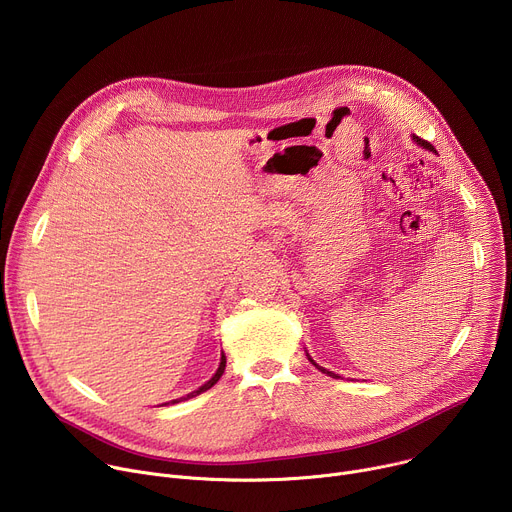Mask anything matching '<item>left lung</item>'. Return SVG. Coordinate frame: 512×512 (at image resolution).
Instances as JSON below:
<instances>
[{
  "mask_svg": "<svg viewBox=\"0 0 512 512\" xmlns=\"http://www.w3.org/2000/svg\"><path fill=\"white\" fill-rule=\"evenodd\" d=\"M413 139H415V143H419V145H421V148H425V150H429V152H435V150H433V145H431V143H427V141H425V139H419V137H417V135H413ZM306 356H308V360H310V362H312V364H314V367H316V369H318V371H322V373H324V375H328V377H332V379H338V375H334V373H332V371H328V369H324V367H320V364H316V360H314V358H312V356H310V354H308V352H306Z\"/></svg>",
  "mask_w": 512,
  "mask_h": 512,
  "instance_id": "obj_1",
  "label": "left lung"
}]
</instances>
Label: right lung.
Returning <instances> with one entry per match:
<instances>
[{
    "label": "right lung",
    "instance_id": "obj_1",
    "mask_svg": "<svg viewBox=\"0 0 512 512\" xmlns=\"http://www.w3.org/2000/svg\"><path fill=\"white\" fill-rule=\"evenodd\" d=\"M225 367H227V358H225V354L221 356V364H218V369H216V373L212 375V379L208 381V383H204L200 389H196V391H192V393H188L186 397H180V399H174L172 403H180V401H186V399H192V397H196V395H200V393H204V391H208L210 387H214L216 383H218V379L223 377V373H225Z\"/></svg>",
    "mask_w": 512,
    "mask_h": 512
}]
</instances>
